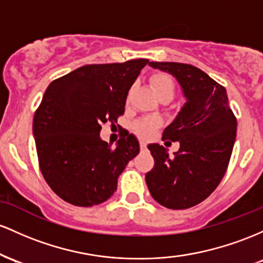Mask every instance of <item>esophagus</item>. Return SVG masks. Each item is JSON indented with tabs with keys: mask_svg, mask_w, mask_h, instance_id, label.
Instances as JSON below:
<instances>
[{
	"mask_svg": "<svg viewBox=\"0 0 263 263\" xmlns=\"http://www.w3.org/2000/svg\"><path fill=\"white\" fill-rule=\"evenodd\" d=\"M140 147H141V150L146 149V143H145V141H143V140L140 141Z\"/></svg>",
	"mask_w": 263,
	"mask_h": 263,
	"instance_id": "esophagus-1",
	"label": "esophagus"
}]
</instances>
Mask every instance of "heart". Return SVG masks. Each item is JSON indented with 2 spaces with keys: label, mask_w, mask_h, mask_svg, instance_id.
I'll return each instance as SVG.
<instances>
[{
  "label": "heart",
  "mask_w": 263,
  "mask_h": 263,
  "mask_svg": "<svg viewBox=\"0 0 263 263\" xmlns=\"http://www.w3.org/2000/svg\"><path fill=\"white\" fill-rule=\"evenodd\" d=\"M150 83H152L153 89H154V92L159 98L164 96H174L175 83H174L173 77L167 74V73H155L150 78ZM159 125H160V119L159 118L147 117L137 120L134 123V130L141 138H149Z\"/></svg>",
  "instance_id": "heart-1"
}]
</instances>
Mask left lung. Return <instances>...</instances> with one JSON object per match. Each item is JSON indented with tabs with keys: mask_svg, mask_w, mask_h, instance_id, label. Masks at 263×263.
Listing matches in <instances>:
<instances>
[{
	"mask_svg": "<svg viewBox=\"0 0 263 263\" xmlns=\"http://www.w3.org/2000/svg\"><path fill=\"white\" fill-rule=\"evenodd\" d=\"M149 66L175 77L186 103L163 133V140L179 141V150L169 156L166 147L149 144L154 167L145 181L155 201L184 210L219 186L234 149L237 122L225 87L201 69L178 62H150Z\"/></svg>",
	"mask_w": 263,
	"mask_h": 263,
	"instance_id": "obj_1",
	"label": "left lung"
}]
</instances>
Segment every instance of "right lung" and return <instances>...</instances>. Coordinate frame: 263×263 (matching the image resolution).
<instances>
[{"instance_id":"add662e5","label":"right lung","mask_w":263,"mask_h":263,"mask_svg":"<svg viewBox=\"0 0 263 263\" xmlns=\"http://www.w3.org/2000/svg\"><path fill=\"white\" fill-rule=\"evenodd\" d=\"M147 60L88 64L53 81L33 118L38 163L49 187L64 201L89 208L117 190L118 178L139 154L133 134L113 147L100 139L102 125L117 123Z\"/></svg>"}]
</instances>
